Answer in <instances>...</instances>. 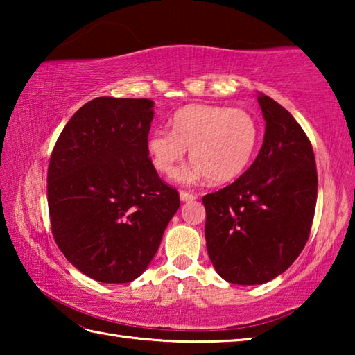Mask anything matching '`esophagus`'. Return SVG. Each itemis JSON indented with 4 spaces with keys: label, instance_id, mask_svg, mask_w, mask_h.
Returning <instances> with one entry per match:
<instances>
[{
    "label": "esophagus",
    "instance_id": "1",
    "mask_svg": "<svg viewBox=\"0 0 355 355\" xmlns=\"http://www.w3.org/2000/svg\"><path fill=\"white\" fill-rule=\"evenodd\" d=\"M180 199H182L183 202H191V200L197 199V194H194V192H188V191H180Z\"/></svg>",
    "mask_w": 355,
    "mask_h": 355
}]
</instances>
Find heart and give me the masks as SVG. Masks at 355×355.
Segmentation results:
<instances>
[{
    "mask_svg": "<svg viewBox=\"0 0 355 355\" xmlns=\"http://www.w3.org/2000/svg\"><path fill=\"white\" fill-rule=\"evenodd\" d=\"M172 131L153 130L147 153L155 169L172 175L191 148L194 164L180 171V183L192 184L209 177L232 182L248 169L260 142V125L250 112L218 105H188L171 120Z\"/></svg>",
    "mask_w": 355,
    "mask_h": 355,
    "instance_id": "1",
    "label": "heart"
}]
</instances>
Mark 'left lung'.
<instances>
[{"instance_id": "8db88e82", "label": "left lung", "mask_w": 355, "mask_h": 355, "mask_svg": "<svg viewBox=\"0 0 355 355\" xmlns=\"http://www.w3.org/2000/svg\"><path fill=\"white\" fill-rule=\"evenodd\" d=\"M257 100L266 122L260 153L236 182L202 199L209 260L236 285L266 284L291 266L309 239L318 196L307 135L277 101Z\"/></svg>"}]
</instances>
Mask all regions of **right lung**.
Here are the masks:
<instances>
[{
  "label": "right lung",
  "mask_w": 355,
  "mask_h": 355,
  "mask_svg": "<svg viewBox=\"0 0 355 355\" xmlns=\"http://www.w3.org/2000/svg\"><path fill=\"white\" fill-rule=\"evenodd\" d=\"M148 98L98 97L81 106L53 148L46 191L51 232L73 266L103 284H128L146 271L178 191L147 153Z\"/></svg>",
  "instance_id": "add662e5"
}]
</instances>
